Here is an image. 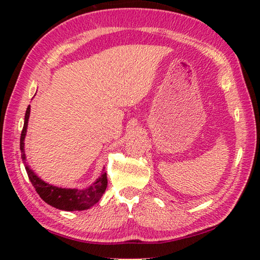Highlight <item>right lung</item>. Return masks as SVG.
I'll return each mask as SVG.
<instances>
[{
  "label": "right lung",
  "mask_w": 260,
  "mask_h": 260,
  "mask_svg": "<svg viewBox=\"0 0 260 260\" xmlns=\"http://www.w3.org/2000/svg\"><path fill=\"white\" fill-rule=\"evenodd\" d=\"M30 115V105L27 107V111L25 114V123H23V128L20 136V151H21V158L25 167L27 170V175L29 177L30 182L35 186L37 193L40 195V198L48 203L49 205L60 209V210H84L92 207L93 205L101 200L102 195L104 194L106 187H107V175L106 172L103 171L100 178L96 180L89 187L85 190H77V188H61L51 185L49 183H45L43 180H41L35 172L31 170L26 165V155L23 151V145H25V140L27 127H28V119Z\"/></svg>",
  "instance_id": "add662e5"
}]
</instances>
